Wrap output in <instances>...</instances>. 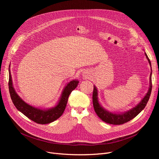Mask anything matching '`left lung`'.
<instances>
[{
	"label": "left lung",
	"instance_id": "left-lung-1",
	"mask_svg": "<svg viewBox=\"0 0 159 159\" xmlns=\"http://www.w3.org/2000/svg\"><path fill=\"white\" fill-rule=\"evenodd\" d=\"M145 56L147 60L151 67V73L149 76V86L148 92L145 95V96L141 99V101L137 104L135 107H132L131 109L124 111V112H111L107 110L106 109L102 106L101 102L98 101V93L97 87L93 86V104L95 113L98 115V117L104 122L113 124V125H120L126 123L131 119H134L137 115H138L142 111H143L144 107H146L147 102L149 101V98L151 95L152 84V64L150 62L147 54L144 52Z\"/></svg>",
	"mask_w": 159,
	"mask_h": 159
}]
</instances>
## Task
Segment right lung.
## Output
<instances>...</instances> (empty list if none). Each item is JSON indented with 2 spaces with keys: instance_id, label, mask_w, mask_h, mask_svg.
<instances>
[{
  "instance_id": "obj_1",
  "label": "right lung",
  "mask_w": 159,
  "mask_h": 159,
  "mask_svg": "<svg viewBox=\"0 0 159 159\" xmlns=\"http://www.w3.org/2000/svg\"><path fill=\"white\" fill-rule=\"evenodd\" d=\"M79 81L74 79L68 82L64 86L61 95L55 106L49 108H39L33 106L20 97L13 87L11 71L9 68V91L11 101L19 111L28 118L40 124L51 123L62 115L66 108L70 94L77 88Z\"/></svg>"
}]
</instances>
